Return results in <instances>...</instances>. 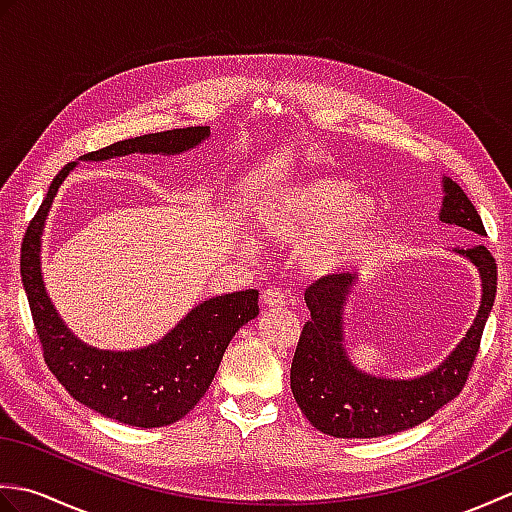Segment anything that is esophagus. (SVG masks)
<instances>
[{
  "mask_svg": "<svg viewBox=\"0 0 512 512\" xmlns=\"http://www.w3.org/2000/svg\"><path fill=\"white\" fill-rule=\"evenodd\" d=\"M288 303V297L279 288H266L262 295V306L264 308H281Z\"/></svg>",
  "mask_w": 512,
  "mask_h": 512,
  "instance_id": "esophagus-1",
  "label": "esophagus"
}]
</instances>
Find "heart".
Instances as JSON below:
<instances>
[{
	"label": "heart",
	"mask_w": 512,
	"mask_h": 512,
	"mask_svg": "<svg viewBox=\"0 0 512 512\" xmlns=\"http://www.w3.org/2000/svg\"><path fill=\"white\" fill-rule=\"evenodd\" d=\"M380 220L378 202L341 178H308L270 187L253 206L255 231L297 244L299 268L312 277L339 273L361 253Z\"/></svg>",
	"instance_id": "b5f03b06"
}]
</instances>
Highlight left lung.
Wrapping results in <instances>:
<instances>
[{
	"instance_id": "1",
	"label": "left lung",
	"mask_w": 512,
	"mask_h": 512,
	"mask_svg": "<svg viewBox=\"0 0 512 512\" xmlns=\"http://www.w3.org/2000/svg\"><path fill=\"white\" fill-rule=\"evenodd\" d=\"M438 220L486 235L482 217L451 178H442ZM469 259L482 281L480 308L473 325L444 361L413 378H389L358 369L345 347V303L350 301L356 273L328 275L306 290L310 321L303 325L290 367V389L312 427L334 438H380L407 431L429 420L460 394L497 292V266L484 246L453 248Z\"/></svg>"
}]
</instances>
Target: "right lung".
Masks as SVG:
<instances>
[{
  "label": "right lung",
  "mask_w": 512,
  "mask_h": 512,
  "mask_svg": "<svg viewBox=\"0 0 512 512\" xmlns=\"http://www.w3.org/2000/svg\"><path fill=\"white\" fill-rule=\"evenodd\" d=\"M209 136V127L169 129L121 140L81 160L99 162L129 154L178 156L202 145ZM76 165L79 162L65 165L52 180L21 244V284L43 358L65 391L81 405L132 427H167L187 416L206 394L235 332L259 314V292L250 288L206 299L184 314L160 341L138 350H99L83 343L52 306L41 273L43 228L59 187Z\"/></svg>",
  "instance_id": "right-lung-1"
}]
</instances>
